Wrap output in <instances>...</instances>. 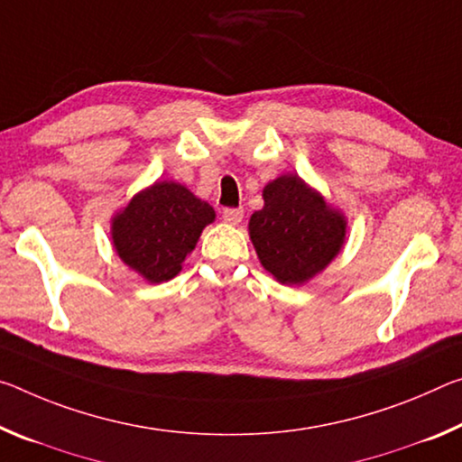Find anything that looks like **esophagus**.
I'll use <instances>...</instances> for the list:
<instances>
[{"mask_svg":"<svg viewBox=\"0 0 462 462\" xmlns=\"http://www.w3.org/2000/svg\"><path fill=\"white\" fill-rule=\"evenodd\" d=\"M222 216H224V219L228 224L238 226L240 222H243V217H245V209L243 208H226L222 211Z\"/></svg>","mask_w":462,"mask_h":462,"instance_id":"34e87169","label":"esophagus"}]
</instances>
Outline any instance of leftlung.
<instances>
[{"label": "left lung", "instance_id": "left-lung-1", "mask_svg": "<svg viewBox=\"0 0 462 462\" xmlns=\"http://www.w3.org/2000/svg\"><path fill=\"white\" fill-rule=\"evenodd\" d=\"M263 199V209L248 222L261 265L280 283H306L339 254L347 232L346 216L298 174L267 182Z\"/></svg>", "mask_w": 462, "mask_h": 462}]
</instances>
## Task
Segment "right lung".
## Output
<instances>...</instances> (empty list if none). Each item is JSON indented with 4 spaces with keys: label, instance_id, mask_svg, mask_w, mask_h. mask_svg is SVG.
<instances>
[{
    "label": "right lung",
    "instance_id": "right-lung-1",
    "mask_svg": "<svg viewBox=\"0 0 462 462\" xmlns=\"http://www.w3.org/2000/svg\"><path fill=\"white\" fill-rule=\"evenodd\" d=\"M214 219V208L185 185L158 180L111 219L113 246L143 280L162 283L179 275L182 261Z\"/></svg>",
    "mask_w": 462,
    "mask_h": 462
}]
</instances>
